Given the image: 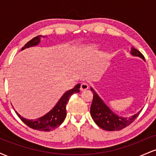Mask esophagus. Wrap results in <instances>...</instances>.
<instances>
[{
  "label": "esophagus",
  "mask_w": 156,
  "mask_h": 156,
  "mask_svg": "<svg viewBox=\"0 0 156 156\" xmlns=\"http://www.w3.org/2000/svg\"><path fill=\"white\" fill-rule=\"evenodd\" d=\"M89 88V85L87 83H82L80 85V91H85Z\"/></svg>",
  "instance_id": "1"
}]
</instances>
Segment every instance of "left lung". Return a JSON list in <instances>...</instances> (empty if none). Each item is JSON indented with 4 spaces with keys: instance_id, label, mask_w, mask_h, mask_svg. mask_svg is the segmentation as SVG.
Listing matches in <instances>:
<instances>
[{
    "instance_id": "1",
    "label": "left lung",
    "mask_w": 156,
    "mask_h": 156,
    "mask_svg": "<svg viewBox=\"0 0 156 156\" xmlns=\"http://www.w3.org/2000/svg\"><path fill=\"white\" fill-rule=\"evenodd\" d=\"M130 54L139 57L144 61V55L133 47L130 49ZM90 89L93 92L92 103L90 107L91 116L94 122L102 129L109 131L120 130L133 122L140 114L141 110L130 117H120L105 104L94 89L91 87Z\"/></svg>"
}]
</instances>
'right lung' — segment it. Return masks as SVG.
I'll list each match as a JSON object with an SVG mask.
<instances>
[{
  "label": "right lung",
  "instance_id": "add662e5",
  "mask_svg": "<svg viewBox=\"0 0 156 156\" xmlns=\"http://www.w3.org/2000/svg\"><path fill=\"white\" fill-rule=\"evenodd\" d=\"M42 37H45L44 36H37L25 44V46L22 48L21 51H23L26 48H28L33 47V46H37L40 42L41 38ZM80 87V84H77L74 88L68 90L66 92L62 98H60L59 101L57 102L55 106L48 112L47 114H44L42 117L37 118L36 119H28L21 117L20 115L17 112L16 114L20 117V119L22 120L26 125H28L29 128H33V129L40 130V131H50V130L55 129L58 126L63 122L66 116H67V111H66V106L69 101V98L74 93H78L80 92L79 89Z\"/></svg>",
  "mask_w": 156,
  "mask_h": 156
}]
</instances>
